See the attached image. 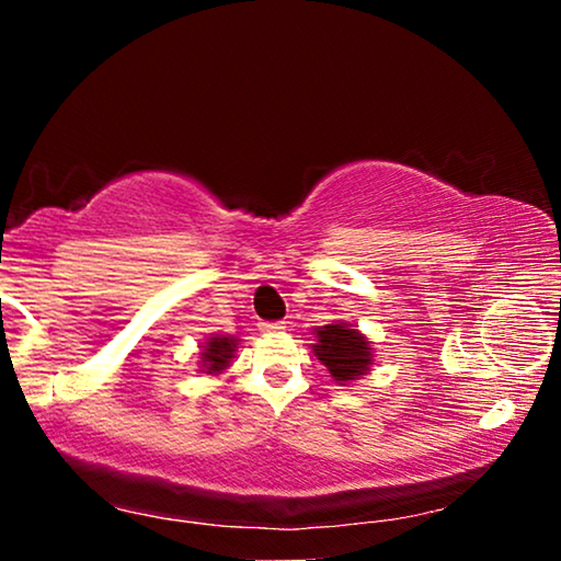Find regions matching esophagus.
<instances>
[{
    "label": "esophagus",
    "instance_id": "34e87169",
    "mask_svg": "<svg viewBox=\"0 0 561 561\" xmlns=\"http://www.w3.org/2000/svg\"><path fill=\"white\" fill-rule=\"evenodd\" d=\"M260 329H263L265 334H275V332H283L286 324H283V321H260Z\"/></svg>",
    "mask_w": 561,
    "mask_h": 561
}]
</instances>
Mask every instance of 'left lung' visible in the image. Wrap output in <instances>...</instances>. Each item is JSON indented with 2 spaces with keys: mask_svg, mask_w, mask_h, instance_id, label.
Returning <instances> with one entry per match:
<instances>
[{
  "mask_svg": "<svg viewBox=\"0 0 561 561\" xmlns=\"http://www.w3.org/2000/svg\"><path fill=\"white\" fill-rule=\"evenodd\" d=\"M313 355L321 359V365H327V370L340 382L359 378L373 365L370 342L347 324L319 327Z\"/></svg>",
  "mask_w": 561,
  "mask_h": 561,
  "instance_id": "left-lung-1",
  "label": "left lung"
}]
</instances>
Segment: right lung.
I'll list each match as a JSON object with an SVG mask.
<instances>
[{
    "mask_svg": "<svg viewBox=\"0 0 561 561\" xmlns=\"http://www.w3.org/2000/svg\"><path fill=\"white\" fill-rule=\"evenodd\" d=\"M234 340L232 336H211L206 342V350L202 352V363L206 367V373H221L229 365V359L234 355Z\"/></svg>",
    "mask_w": 561,
    "mask_h": 561,
    "instance_id": "1",
    "label": "right lung"
}]
</instances>
